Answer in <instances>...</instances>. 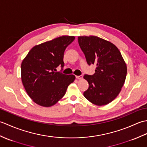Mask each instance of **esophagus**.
<instances>
[{
	"label": "esophagus",
	"instance_id": "obj_1",
	"mask_svg": "<svg viewBox=\"0 0 147 147\" xmlns=\"http://www.w3.org/2000/svg\"><path fill=\"white\" fill-rule=\"evenodd\" d=\"M76 78L78 79V80H82L83 78V76L82 75H80V76H76Z\"/></svg>",
	"mask_w": 147,
	"mask_h": 147
}]
</instances>
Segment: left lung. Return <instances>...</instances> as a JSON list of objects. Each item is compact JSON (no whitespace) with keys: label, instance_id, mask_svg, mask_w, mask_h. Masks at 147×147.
<instances>
[{"label":"left lung","instance_id":"obj_1","mask_svg":"<svg viewBox=\"0 0 147 147\" xmlns=\"http://www.w3.org/2000/svg\"><path fill=\"white\" fill-rule=\"evenodd\" d=\"M78 43L88 65L95 64L93 75L85 74L88 90L83 93L92 104L104 105L120 93L125 82L127 67L117 47L96 36H78Z\"/></svg>","mask_w":147,"mask_h":147}]
</instances>
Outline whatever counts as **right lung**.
Masks as SVG:
<instances>
[{
    "label": "right lung",
    "mask_w": 147,
    "mask_h": 147,
    "mask_svg": "<svg viewBox=\"0 0 147 147\" xmlns=\"http://www.w3.org/2000/svg\"><path fill=\"white\" fill-rule=\"evenodd\" d=\"M73 36H62L36 45L21 63V80L28 95L39 105L51 107L64 96L75 80L73 74L55 72L63 68L64 53L74 41Z\"/></svg>",
    "instance_id": "obj_1"
}]
</instances>
